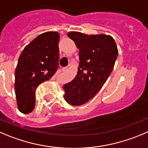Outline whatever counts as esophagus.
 I'll use <instances>...</instances> for the list:
<instances>
[{
  "mask_svg": "<svg viewBox=\"0 0 148 148\" xmlns=\"http://www.w3.org/2000/svg\"><path fill=\"white\" fill-rule=\"evenodd\" d=\"M69 67H70V65H69L68 67H64V68H63V69H62V71H63V72H64V71H67V70H68V69H69Z\"/></svg>",
  "mask_w": 148,
  "mask_h": 148,
  "instance_id": "obj_1",
  "label": "esophagus"
}]
</instances>
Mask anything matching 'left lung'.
<instances>
[{
    "instance_id": "obj_1",
    "label": "left lung",
    "mask_w": 148,
    "mask_h": 148,
    "mask_svg": "<svg viewBox=\"0 0 148 148\" xmlns=\"http://www.w3.org/2000/svg\"><path fill=\"white\" fill-rule=\"evenodd\" d=\"M79 49V65L74 79L63 86L64 99L73 106L85 104L102 88L113 70L119 50L112 36L70 32Z\"/></svg>"
}]
</instances>
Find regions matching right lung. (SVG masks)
<instances>
[{
    "label": "right lung",
    "mask_w": 148,
    "mask_h": 148,
    "mask_svg": "<svg viewBox=\"0 0 148 148\" xmlns=\"http://www.w3.org/2000/svg\"><path fill=\"white\" fill-rule=\"evenodd\" d=\"M60 34L49 31L39 35L23 49L15 70V94L19 110L31 112L38 86L50 79L58 67Z\"/></svg>",
    "instance_id": "obj_1"
}]
</instances>
